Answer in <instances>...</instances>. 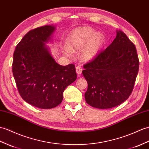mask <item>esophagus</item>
I'll use <instances>...</instances> for the list:
<instances>
[{"label": "esophagus", "instance_id": "obj_1", "mask_svg": "<svg viewBox=\"0 0 149 149\" xmlns=\"http://www.w3.org/2000/svg\"><path fill=\"white\" fill-rule=\"evenodd\" d=\"M75 69H76V72H77V74H81L82 73V68L79 67V66H77L75 67Z\"/></svg>", "mask_w": 149, "mask_h": 149}]
</instances>
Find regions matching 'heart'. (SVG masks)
Listing matches in <instances>:
<instances>
[{
	"instance_id": "1",
	"label": "heart",
	"mask_w": 149,
	"mask_h": 149,
	"mask_svg": "<svg viewBox=\"0 0 149 149\" xmlns=\"http://www.w3.org/2000/svg\"><path fill=\"white\" fill-rule=\"evenodd\" d=\"M104 42V36L102 33H95L91 27L83 26L75 29L69 34L66 40L68 49L67 53L80 49L81 58L84 61H90L98 54Z\"/></svg>"
}]
</instances>
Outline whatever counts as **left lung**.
Masks as SVG:
<instances>
[{
  "instance_id": "obj_1",
  "label": "left lung",
  "mask_w": 149,
  "mask_h": 149,
  "mask_svg": "<svg viewBox=\"0 0 149 149\" xmlns=\"http://www.w3.org/2000/svg\"><path fill=\"white\" fill-rule=\"evenodd\" d=\"M83 67L88 84L86 102L95 108H113L133 91L139 70L136 47L125 33L117 31L112 44Z\"/></svg>"
}]
</instances>
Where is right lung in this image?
Returning a JSON list of instances; mask_svg holds the SVG:
<instances>
[{
  "instance_id": "right-lung-1",
  "label": "right lung",
  "mask_w": 149,
  "mask_h": 149,
  "mask_svg": "<svg viewBox=\"0 0 149 149\" xmlns=\"http://www.w3.org/2000/svg\"><path fill=\"white\" fill-rule=\"evenodd\" d=\"M54 30L47 25L30 30L13 54V74L19 95L39 109L60 105L65 88L77 79L75 65L58 64L45 46Z\"/></svg>"
}]
</instances>
